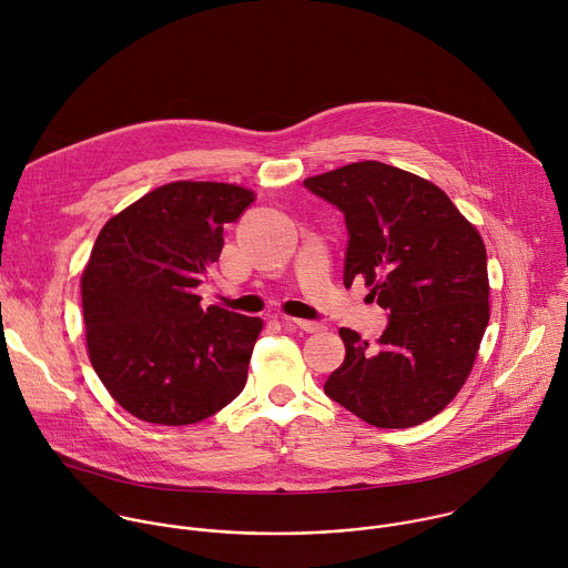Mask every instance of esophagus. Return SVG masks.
Masks as SVG:
<instances>
[{
	"instance_id": "obj_1",
	"label": "esophagus",
	"mask_w": 568,
	"mask_h": 568,
	"mask_svg": "<svg viewBox=\"0 0 568 568\" xmlns=\"http://www.w3.org/2000/svg\"><path fill=\"white\" fill-rule=\"evenodd\" d=\"M298 329L307 332V334H316V332H323V325L321 323H314V321H303V318H290Z\"/></svg>"
}]
</instances>
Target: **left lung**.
Listing matches in <instances>:
<instances>
[{
    "mask_svg": "<svg viewBox=\"0 0 568 568\" xmlns=\"http://www.w3.org/2000/svg\"><path fill=\"white\" fill-rule=\"evenodd\" d=\"M345 214V287L365 278L389 325L372 347L341 327L345 361L325 394L381 429L416 427L467 383L489 325L480 232L432 181L358 161L305 179Z\"/></svg>",
    "mask_w": 568,
    "mask_h": 568,
    "instance_id": "1",
    "label": "left lung"
}]
</instances>
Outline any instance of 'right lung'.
Returning a JSON list of instances; mask_svg holds the SVG:
<instances>
[{
    "label": "right lung",
    "instance_id": "1",
    "mask_svg": "<svg viewBox=\"0 0 568 568\" xmlns=\"http://www.w3.org/2000/svg\"><path fill=\"white\" fill-rule=\"evenodd\" d=\"M254 199L234 183L172 181L101 227L81 274L88 358L134 418L194 425L243 392L263 321L201 310L194 287Z\"/></svg>",
    "mask_w": 568,
    "mask_h": 568
}]
</instances>
